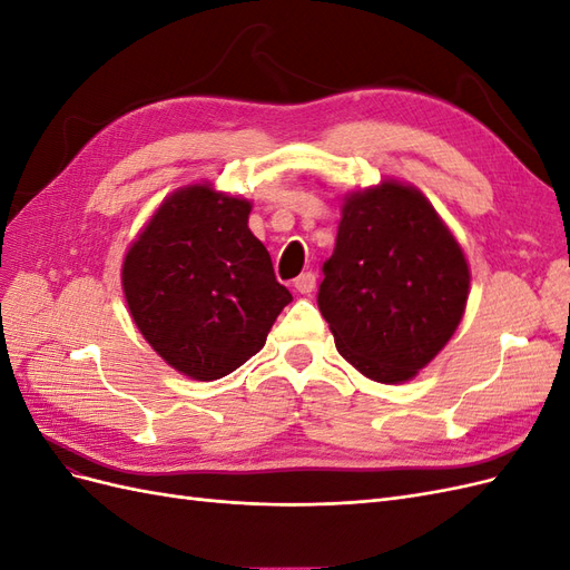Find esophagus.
<instances>
[{
    "label": "esophagus",
    "mask_w": 570,
    "mask_h": 570,
    "mask_svg": "<svg viewBox=\"0 0 570 570\" xmlns=\"http://www.w3.org/2000/svg\"><path fill=\"white\" fill-rule=\"evenodd\" d=\"M295 289L299 292V295H312V292L316 289V275L314 273H302L299 278L295 281Z\"/></svg>",
    "instance_id": "1"
}]
</instances>
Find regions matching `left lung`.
Masks as SVG:
<instances>
[{"instance_id": "obj_1", "label": "left lung", "mask_w": 570, "mask_h": 570, "mask_svg": "<svg viewBox=\"0 0 570 570\" xmlns=\"http://www.w3.org/2000/svg\"><path fill=\"white\" fill-rule=\"evenodd\" d=\"M471 273L423 193L383 180L344 197L318 308L337 352L375 383H406L459 327Z\"/></svg>"}]
</instances>
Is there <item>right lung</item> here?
<instances>
[{
	"label": "right lung",
	"instance_id": "add662e5",
	"mask_svg": "<svg viewBox=\"0 0 570 570\" xmlns=\"http://www.w3.org/2000/svg\"><path fill=\"white\" fill-rule=\"evenodd\" d=\"M252 204L209 183L176 189L130 245L120 281L137 331L168 366L218 381L266 344L292 302L249 230Z\"/></svg>",
	"mask_w": 570,
	"mask_h": 570
}]
</instances>
